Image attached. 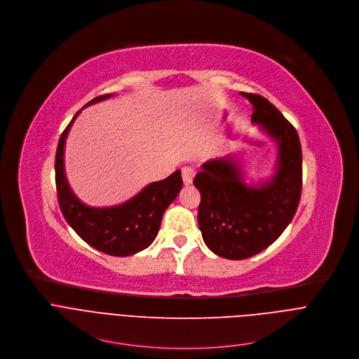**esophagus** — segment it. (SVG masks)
I'll return each mask as SVG.
<instances>
[{"label":"esophagus","mask_w":359,"mask_h":359,"mask_svg":"<svg viewBox=\"0 0 359 359\" xmlns=\"http://www.w3.org/2000/svg\"><path fill=\"white\" fill-rule=\"evenodd\" d=\"M194 177H195V170L192 167H184L182 168V181H184V184H187V185L192 184Z\"/></svg>","instance_id":"esophagus-1"}]
</instances>
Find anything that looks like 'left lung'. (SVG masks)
Returning <instances> with one entry per match:
<instances>
[{"label":"left lung","mask_w":359,"mask_h":359,"mask_svg":"<svg viewBox=\"0 0 359 359\" xmlns=\"http://www.w3.org/2000/svg\"><path fill=\"white\" fill-rule=\"evenodd\" d=\"M253 104L252 123L276 141L273 177L248 185L239 157L202 164L194 185L201 192L198 224L205 245L221 257L242 260L267 249L289 226L302 196V146L296 128L263 96L242 93Z\"/></svg>","instance_id":"8db88e82"}]
</instances>
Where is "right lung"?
<instances>
[{
  "instance_id": "1",
  "label": "right lung",
  "mask_w": 359,
  "mask_h": 359,
  "mask_svg": "<svg viewBox=\"0 0 359 359\" xmlns=\"http://www.w3.org/2000/svg\"><path fill=\"white\" fill-rule=\"evenodd\" d=\"M104 95L93 99L86 106L109 99ZM85 106V107H86ZM81 110L72 118L59 138L55 158L57 202L66 222L88 245L110 255L131 256L149 248L161 226L163 215L182 188L181 171L168 178L149 184L131 199L109 208H92L78 199L70 189L65 174V141L67 133Z\"/></svg>"
}]
</instances>
